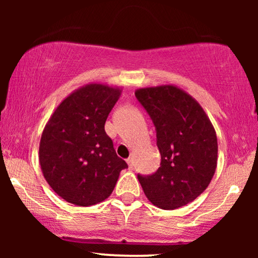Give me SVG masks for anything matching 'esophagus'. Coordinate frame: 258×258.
<instances>
[{"label": "esophagus", "instance_id": "34e87169", "mask_svg": "<svg viewBox=\"0 0 258 258\" xmlns=\"http://www.w3.org/2000/svg\"><path fill=\"white\" fill-rule=\"evenodd\" d=\"M126 163H128L130 169H133V167H134V158L133 157H129L128 160H126Z\"/></svg>", "mask_w": 258, "mask_h": 258}]
</instances>
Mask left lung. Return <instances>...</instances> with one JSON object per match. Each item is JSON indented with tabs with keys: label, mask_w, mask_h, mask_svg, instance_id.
<instances>
[{
	"label": "left lung",
	"mask_w": 258,
	"mask_h": 258,
	"mask_svg": "<svg viewBox=\"0 0 258 258\" xmlns=\"http://www.w3.org/2000/svg\"><path fill=\"white\" fill-rule=\"evenodd\" d=\"M140 103L156 126L161 167L137 176L155 207L174 210L196 200L208 188L217 167V136L201 104L177 86L140 88Z\"/></svg>",
	"instance_id": "8db88e82"
}]
</instances>
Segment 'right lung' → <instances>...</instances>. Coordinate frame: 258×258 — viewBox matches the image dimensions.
Wrapping results in <instances>:
<instances>
[{
  "label": "right lung",
  "mask_w": 258,
  "mask_h": 258,
  "mask_svg": "<svg viewBox=\"0 0 258 258\" xmlns=\"http://www.w3.org/2000/svg\"><path fill=\"white\" fill-rule=\"evenodd\" d=\"M121 94V87L88 83L69 94L48 119L38 160L45 181L67 202L90 207L107 200L128 168L104 130Z\"/></svg>",
  "instance_id": "obj_1"
}]
</instances>
